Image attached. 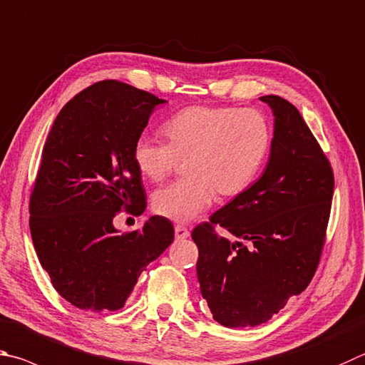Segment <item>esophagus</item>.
I'll return each instance as SVG.
<instances>
[{"label":"esophagus","mask_w":365,"mask_h":365,"mask_svg":"<svg viewBox=\"0 0 365 365\" xmlns=\"http://www.w3.org/2000/svg\"><path fill=\"white\" fill-rule=\"evenodd\" d=\"M190 236V231L182 227V225H177L175 227V237L177 240H187V237Z\"/></svg>","instance_id":"34e87169"}]
</instances>
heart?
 <instances>
[{"mask_svg": "<svg viewBox=\"0 0 365 365\" xmlns=\"http://www.w3.org/2000/svg\"><path fill=\"white\" fill-rule=\"evenodd\" d=\"M169 143L143 134L132 158L137 169L161 182L178 160L187 178L160 188L153 197L158 214L188 223L220 196L233 197L255 180L271 147V128L260 111L233 107L193 105L172 115L163 125Z\"/></svg>", "mask_w": 365, "mask_h": 365, "instance_id": "heart-1", "label": "heart"}]
</instances>
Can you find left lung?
Returning <instances> with one entry per match:
<instances>
[{"label":"left lung","mask_w":365,"mask_h":365,"mask_svg":"<svg viewBox=\"0 0 365 365\" xmlns=\"http://www.w3.org/2000/svg\"><path fill=\"white\" fill-rule=\"evenodd\" d=\"M260 101L273 110L274 132L262 177L201 223L197 281L212 317L225 327H254L308 287L319 263L334 196V172L292 103ZM220 224L237 237H218Z\"/></svg>","instance_id":"8db88e82"}]
</instances>
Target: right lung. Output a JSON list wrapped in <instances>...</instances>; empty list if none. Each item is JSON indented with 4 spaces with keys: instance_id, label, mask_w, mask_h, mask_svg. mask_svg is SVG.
<instances>
[{
    "instance_id": "obj_1",
    "label": "right lung",
    "mask_w": 365,
    "mask_h": 365,
    "mask_svg": "<svg viewBox=\"0 0 365 365\" xmlns=\"http://www.w3.org/2000/svg\"><path fill=\"white\" fill-rule=\"evenodd\" d=\"M163 98L125 83L101 81L57 115L30 197V231L54 289L79 309L124 307L138 276L174 241L170 220L150 217L119 235L121 209L147 207L132 148Z\"/></svg>"
}]
</instances>
